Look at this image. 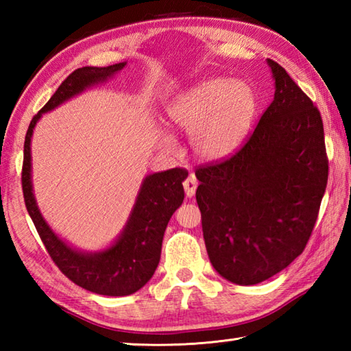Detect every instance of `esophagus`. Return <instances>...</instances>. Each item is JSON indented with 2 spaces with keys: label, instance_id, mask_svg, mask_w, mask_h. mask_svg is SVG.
Returning <instances> with one entry per match:
<instances>
[{
  "label": "esophagus",
  "instance_id": "obj_1",
  "mask_svg": "<svg viewBox=\"0 0 351 351\" xmlns=\"http://www.w3.org/2000/svg\"><path fill=\"white\" fill-rule=\"evenodd\" d=\"M196 189H197V180L195 175H189L187 180L184 181V190H185V195H187L189 197L195 196L196 193Z\"/></svg>",
  "mask_w": 351,
  "mask_h": 351
}]
</instances>
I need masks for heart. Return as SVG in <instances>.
<instances>
[{"label": "heart", "mask_w": 351, "mask_h": 351, "mask_svg": "<svg viewBox=\"0 0 351 351\" xmlns=\"http://www.w3.org/2000/svg\"><path fill=\"white\" fill-rule=\"evenodd\" d=\"M255 111L256 96L247 83L213 78L178 96L170 104L169 116L191 132L197 155L215 160L240 146Z\"/></svg>", "instance_id": "1"}]
</instances>
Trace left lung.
Returning <instances> with one entry per match:
<instances>
[{"label":"left lung","mask_w":351,"mask_h":351,"mask_svg":"<svg viewBox=\"0 0 351 351\" xmlns=\"http://www.w3.org/2000/svg\"><path fill=\"white\" fill-rule=\"evenodd\" d=\"M274 99L237 151L196 167L208 256L223 278L255 285L306 247L329 178L323 119L268 58Z\"/></svg>","instance_id":"1"}]
</instances>
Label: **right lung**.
<instances>
[{"instance_id":"add662e5","label":"right lung","mask_w":351,"mask_h":351,"mask_svg":"<svg viewBox=\"0 0 351 351\" xmlns=\"http://www.w3.org/2000/svg\"><path fill=\"white\" fill-rule=\"evenodd\" d=\"M123 66L125 63L107 66V68L86 66L73 71L63 80L56 93L39 113L33 116L28 125L21 176L27 211L45 249L58 270L81 288L113 297L136 293L152 278L160 263L164 230L167 228L171 214L184 200L182 181L187 178L189 171L182 167H175L161 173L149 175L141 185L128 225L117 243L106 252L84 255L72 250L52 232L37 210L32 190V178H29V170H32L29 141H32L33 128L42 113L56 108L58 104L83 92L87 86L107 80Z\"/></svg>"}]
</instances>
